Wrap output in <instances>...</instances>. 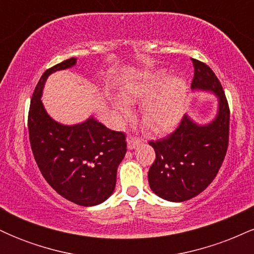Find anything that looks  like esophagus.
Masks as SVG:
<instances>
[{"label":"esophagus","instance_id":"34e87169","mask_svg":"<svg viewBox=\"0 0 254 254\" xmlns=\"http://www.w3.org/2000/svg\"><path fill=\"white\" fill-rule=\"evenodd\" d=\"M127 149L132 150V149H135L137 145L141 144V141H139L138 138H135V137L130 136V137H127Z\"/></svg>","mask_w":254,"mask_h":254}]
</instances>
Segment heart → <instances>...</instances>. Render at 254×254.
<instances>
[{
	"instance_id": "1",
	"label": "heart",
	"mask_w": 254,
	"mask_h": 254,
	"mask_svg": "<svg viewBox=\"0 0 254 254\" xmlns=\"http://www.w3.org/2000/svg\"><path fill=\"white\" fill-rule=\"evenodd\" d=\"M112 99L113 110L121 119L130 115L127 104H139V117L157 133L166 132L182 122L188 110L189 84L185 78L168 76L166 69H156L127 82Z\"/></svg>"
}]
</instances>
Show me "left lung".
Here are the masks:
<instances>
[{
	"mask_svg": "<svg viewBox=\"0 0 254 254\" xmlns=\"http://www.w3.org/2000/svg\"><path fill=\"white\" fill-rule=\"evenodd\" d=\"M192 63L191 88L215 94L216 115L206 124H198L185 115L173 133L149 142L156 154L148 172L151 191L176 203L196 197L210 185L222 165L229 139V107L222 86L206 64L197 60Z\"/></svg>",
	"mask_w": 254,
	"mask_h": 254,
	"instance_id": "obj_1",
	"label": "left lung"
}]
</instances>
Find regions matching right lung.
<instances>
[{
  "label": "right lung",
  "mask_w": 254,
  "mask_h": 254,
  "mask_svg": "<svg viewBox=\"0 0 254 254\" xmlns=\"http://www.w3.org/2000/svg\"><path fill=\"white\" fill-rule=\"evenodd\" d=\"M72 57L48 69L40 77L28 112V133L34 159L49 185L58 194L82 206L105 202L115 191L117 168L127 153L124 132L107 129L98 119L61 124L42 103L46 80L72 68Z\"/></svg>",
  "instance_id": "right-lung-1"
}]
</instances>
